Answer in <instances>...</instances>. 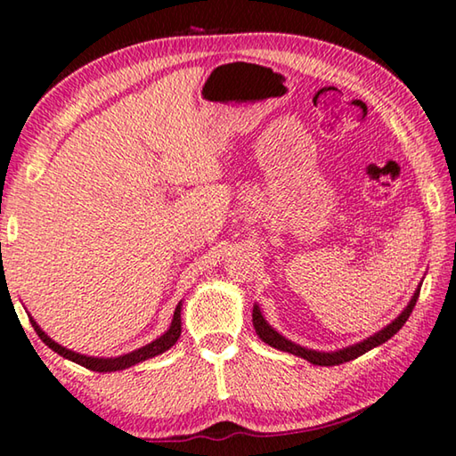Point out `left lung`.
<instances>
[{"label": "left lung", "mask_w": 456, "mask_h": 456, "mask_svg": "<svg viewBox=\"0 0 456 456\" xmlns=\"http://www.w3.org/2000/svg\"><path fill=\"white\" fill-rule=\"evenodd\" d=\"M418 296H420V288H416L414 296H411V300L408 302V306L402 310V314L397 316L395 321L389 322L387 327H384L379 332H375L373 337H367L365 341H361V343H357V345L345 346V349H338V351H329V353L314 351V349H306V346H300V345H296V343H292V341H288L286 337H281L278 330H273V329L270 327V324L265 322L262 313H259V306H257V305L254 306V313H251V316H254L256 332H257L259 338H262L264 343L273 346V349L292 353V355H296V357L306 359V361H310V363H313V365L330 367V365H341V363H346V361L357 359L359 355H363V353L371 351L373 346H378V345H381V343H386L387 338H392V337L395 335V332L403 327V322H406V321L410 319L411 310H414V306H416Z\"/></svg>", "instance_id": "8db88e82"}]
</instances>
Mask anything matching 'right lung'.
<instances>
[{
	"instance_id": "right-lung-1",
	"label": "right lung",
	"mask_w": 456,
	"mask_h": 456,
	"mask_svg": "<svg viewBox=\"0 0 456 456\" xmlns=\"http://www.w3.org/2000/svg\"><path fill=\"white\" fill-rule=\"evenodd\" d=\"M180 308H183V302H178V306L175 310V316H172V322H170V329L164 332L162 337H158L156 341L148 343L146 346H140V349H135L132 353H126V355H119V357H86L81 355V353H75L67 349V346L59 345L56 341H53L45 330H42L36 321L30 316V322L36 330V335L42 338V343L48 345L50 349L54 353H59L61 357L69 359V361H75V363L86 367V370L91 371H99V373H107V371H119V370H127V367H132L135 363H142V361L151 359L156 355H160V353L168 351L172 345L178 341L180 337V327H183V322H180Z\"/></svg>"
}]
</instances>
